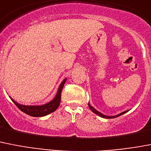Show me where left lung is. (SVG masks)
<instances>
[{"mask_svg": "<svg viewBox=\"0 0 151 151\" xmlns=\"http://www.w3.org/2000/svg\"><path fill=\"white\" fill-rule=\"evenodd\" d=\"M88 107H89V109H91V111H92V112H94V113H95V114H97V115L100 116V117H102V118H117V117H118V116H119V115H122V114H124V113H126L127 111H124V112L121 113V114H118V115H116V116H106V115H104V114H101V113L99 112V111H98L97 110H95V109H94L93 107L91 106V105H90L89 104H88Z\"/></svg>", "mask_w": 151, "mask_h": 151, "instance_id": "left-lung-1", "label": "left lung"}]
</instances>
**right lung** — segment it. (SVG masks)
<instances>
[{"instance_id": "right-lung-1", "label": "right lung", "mask_w": 151, "mask_h": 151, "mask_svg": "<svg viewBox=\"0 0 151 151\" xmlns=\"http://www.w3.org/2000/svg\"><path fill=\"white\" fill-rule=\"evenodd\" d=\"M65 81H66V79H64L60 86V88L58 89L57 94H56L55 99L52 101L47 103L46 105H40V106H27V105H20L19 103L14 101V99H11V100L16 105L18 109L22 111L23 112L25 113V114H28V115L33 116V117L46 116L47 114H50V113L55 111L58 109V107L60 106V101H61L62 89H63Z\"/></svg>"}]
</instances>
